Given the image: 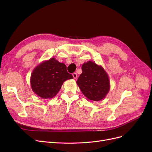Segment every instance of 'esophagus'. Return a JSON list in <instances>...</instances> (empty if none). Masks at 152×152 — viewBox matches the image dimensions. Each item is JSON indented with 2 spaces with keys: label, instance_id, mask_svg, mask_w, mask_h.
<instances>
[{
  "label": "esophagus",
  "instance_id": "obj_1",
  "mask_svg": "<svg viewBox=\"0 0 152 152\" xmlns=\"http://www.w3.org/2000/svg\"><path fill=\"white\" fill-rule=\"evenodd\" d=\"M72 75H73V79H77V74L76 73H72Z\"/></svg>",
  "mask_w": 152,
  "mask_h": 152
}]
</instances>
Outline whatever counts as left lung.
I'll use <instances>...</instances> for the list:
<instances>
[{"mask_svg": "<svg viewBox=\"0 0 152 152\" xmlns=\"http://www.w3.org/2000/svg\"><path fill=\"white\" fill-rule=\"evenodd\" d=\"M82 70L77 81L82 93L92 101L98 102L103 99L110 90V81L102 66L88 61L82 65Z\"/></svg>", "mask_w": 152, "mask_h": 152, "instance_id": "obj_1", "label": "left lung"}]
</instances>
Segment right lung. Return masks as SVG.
I'll list each match as a JSON object with an SVG mask.
<instances>
[{
    "label": "right lung",
    "mask_w": 152,
    "mask_h": 152,
    "mask_svg": "<svg viewBox=\"0 0 152 152\" xmlns=\"http://www.w3.org/2000/svg\"><path fill=\"white\" fill-rule=\"evenodd\" d=\"M71 79L73 76L67 72L65 64L51 58L34 69L31 75V87L40 97L52 98L60 90L63 82Z\"/></svg>",
    "instance_id": "add662e5"
}]
</instances>
